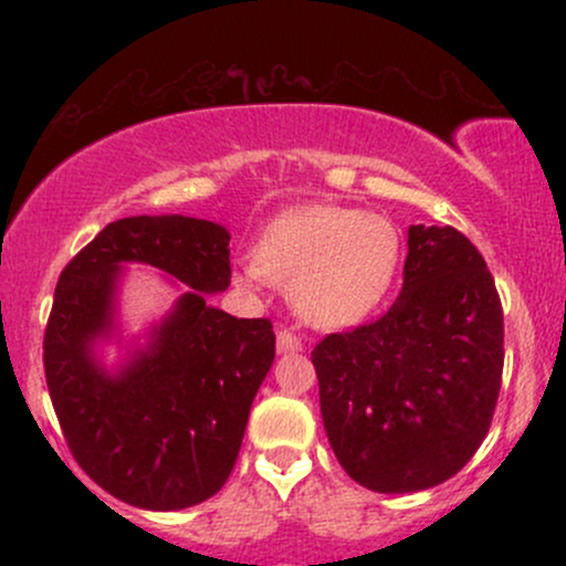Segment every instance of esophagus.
Wrapping results in <instances>:
<instances>
[{
    "instance_id": "esophagus-1",
    "label": "esophagus",
    "mask_w": 566,
    "mask_h": 566,
    "mask_svg": "<svg viewBox=\"0 0 566 566\" xmlns=\"http://www.w3.org/2000/svg\"><path fill=\"white\" fill-rule=\"evenodd\" d=\"M303 348V340L297 337L295 329L290 327H279L276 333V350L279 354H295V350Z\"/></svg>"
}]
</instances>
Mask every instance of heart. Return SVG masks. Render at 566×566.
Wrapping results in <instances>:
<instances>
[{
  "instance_id": "1",
  "label": "heart",
  "mask_w": 566,
  "mask_h": 566,
  "mask_svg": "<svg viewBox=\"0 0 566 566\" xmlns=\"http://www.w3.org/2000/svg\"><path fill=\"white\" fill-rule=\"evenodd\" d=\"M399 261V233L375 212L311 205L284 212L263 231L255 263L237 279L244 287H292L303 319L319 327L354 324L380 301Z\"/></svg>"
}]
</instances>
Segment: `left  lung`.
Masks as SVG:
<instances>
[{
  "instance_id": "8db88e82",
  "label": "left lung",
  "mask_w": 566,
  "mask_h": 566,
  "mask_svg": "<svg viewBox=\"0 0 566 566\" xmlns=\"http://www.w3.org/2000/svg\"><path fill=\"white\" fill-rule=\"evenodd\" d=\"M407 244L391 308L311 350L337 463L375 492L454 476L482 447L503 380V305L482 252L452 226H412Z\"/></svg>"
}]
</instances>
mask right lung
<instances>
[{"label":"right lung","mask_w":566,"mask_h":566,"mask_svg":"<svg viewBox=\"0 0 566 566\" xmlns=\"http://www.w3.org/2000/svg\"><path fill=\"white\" fill-rule=\"evenodd\" d=\"M229 231L210 220L138 216L108 223L61 271L44 327V378L71 454L97 486L148 511L212 497L242 447L252 399L274 365L269 319H237L205 292L231 284ZM167 270L191 293L119 379L88 359L111 323L115 269Z\"/></svg>","instance_id":"obj_1"}]
</instances>
